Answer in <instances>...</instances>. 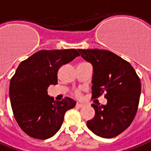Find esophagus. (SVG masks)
<instances>
[{"label": "esophagus", "instance_id": "esophagus-1", "mask_svg": "<svg viewBox=\"0 0 151 151\" xmlns=\"http://www.w3.org/2000/svg\"><path fill=\"white\" fill-rule=\"evenodd\" d=\"M76 106H77L78 107H83V106H85V104H84V103H82V102H77Z\"/></svg>", "mask_w": 151, "mask_h": 151}]
</instances>
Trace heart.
Returning <instances> with one entry per match:
<instances>
[{
	"instance_id": "heart-1",
	"label": "heart",
	"mask_w": 151,
	"mask_h": 151,
	"mask_svg": "<svg viewBox=\"0 0 151 151\" xmlns=\"http://www.w3.org/2000/svg\"><path fill=\"white\" fill-rule=\"evenodd\" d=\"M75 95H76V96H78V97H79V96H80V92H79V91H77V92H75Z\"/></svg>"
}]
</instances>
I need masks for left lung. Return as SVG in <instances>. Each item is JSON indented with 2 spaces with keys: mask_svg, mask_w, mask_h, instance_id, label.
Returning a JSON list of instances; mask_svg holds the SVG:
<instances>
[{
  "mask_svg": "<svg viewBox=\"0 0 151 151\" xmlns=\"http://www.w3.org/2000/svg\"><path fill=\"white\" fill-rule=\"evenodd\" d=\"M93 68L92 94L105 93L106 105L92 104L95 116L87 122L88 129L103 138L118 136L130 127L136 116L141 84L130 63L105 50H78Z\"/></svg>",
  "mask_w": 151,
  "mask_h": 151,
  "instance_id": "1",
  "label": "left lung"
}]
</instances>
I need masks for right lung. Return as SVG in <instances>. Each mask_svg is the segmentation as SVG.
I'll return each mask as SVG.
<instances>
[{"label": "right lung", "mask_w": 151, "mask_h": 151, "mask_svg": "<svg viewBox=\"0 0 151 151\" xmlns=\"http://www.w3.org/2000/svg\"><path fill=\"white\" fill-rule=\"evenodd\" d=\"M79 53L75 49L40 50L19 63L10 83V99L15 121L21 130L35 139L54 136L64 114L76 101L69 97L54 101L48 95L50 85L58 84V71Z\"/></svg>", "instance_id": "right-lung-1"}]
</instances>
